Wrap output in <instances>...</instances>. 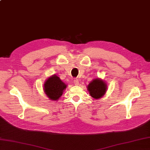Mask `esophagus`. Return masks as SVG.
<instances>
[{"mask_svg": "<svg viewBox=\"0 0 150 150\" xmlns=\"http://www.w3.org/2000/svg\"><path fill=\"white\" fill-rule=\"evenodd\" d=\"M74 84L75 85H79V80L78 79H74Z\"/></svg>", "mask_w": 150, "mask_h": 150, "instance_id": "esophagus-1", "label": "esophagus"}]
</instances>
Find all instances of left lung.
Masks as SVG:
<instances>
[{"instance_id":"left-lung-1","label":"left lung","mask_w":150,"mask_h":150,"mask_svg":"<svg viewBox=\"0 0 150 150\" xmlns=\"http://www.w3.org/2000/svg\"><path fill=\"white\" fill-rule=\"evenodd\" d=\"M87 88L90 96L96 99H98L100 98L106 92L107 85L104 80L97 78L89 83Z\"/></svg>"}]
</instances>
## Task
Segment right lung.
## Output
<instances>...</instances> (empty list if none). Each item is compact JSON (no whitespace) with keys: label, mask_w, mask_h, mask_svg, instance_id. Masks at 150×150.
<instances>
[{"label":"right lung","mask_w":150,"mask_h":150,"mask_svg":"<svg viewBox=\"0 0 150 150\" xmlns=\"http://www.w3.org/2000/svg\"><path fill=\"white\" fill-rule=\"evenodd\" d=\"M67 85L55 74L47 78L44 84V90L50 100H58Z\"/></svg>","instance_id":"1"}]
</instances>
